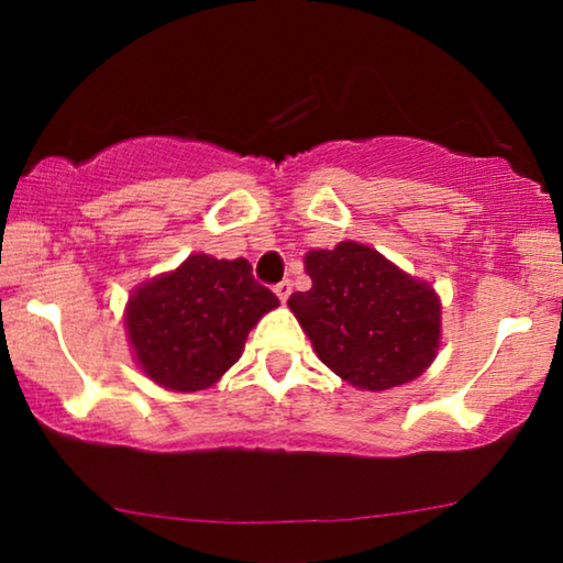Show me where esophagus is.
I'll use <instances>...</instances> for the list:
<instances>
[{"label": "esophagus", "mask_w": 563, "mask_h": 563, "mask_svg": "<svg viewBox=\"0 0 563 563\" xmlns=\"http://www.w3.org/2000/svg\"><path fill=\"white\" fill-rule=\"evenodd\" d=\"M274 291H276V297L282 299V302H287L289 295H291V282H289V279H282V282L274 287Z\"/></svg>", "instance_id": "1"}]
</instances>
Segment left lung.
I'll list each match as a JSON object with an SVG mask.
<instances>
[{"label": "left lung", "mask_w": 563, "mask_h": 563, "mask_svg": "<svg viewBox=\"0 0 563 563\" xmlns=\"http://www.w3.org/2000/svg\"><path fill=\"white\" fill-rule=\"evenodd\" d=\"M305 268L312 289L295 291L289 310L322 364L368 391L399 387L426 372L441 335V305L426 282L353 241L310 251Z\"/></svg>", "instance_id": "obj_1"}]
</instances>
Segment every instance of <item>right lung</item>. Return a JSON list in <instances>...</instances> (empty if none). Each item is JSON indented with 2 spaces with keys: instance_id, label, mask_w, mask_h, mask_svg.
Returning a JSON list of instances; mask_svg holds the SVG:
<instances>
[{
  "instance_id": "obj_1",
  "label": "right lung",
  "mask_w": 563,
  "mask_h": 563,
  "mask_svg": "<svg viewBox=\"0 0 563 563\" xmlns=\"http://www.w3.org/2000/svg\"><path fill=\"white\" fill-rule=\"evenodd\" d=\"M276 305L245 258L197 253L133 291L125 325L145 376L161 387L197 391L241 358L245 335Z\"/></svg>"
}]
</instances>
